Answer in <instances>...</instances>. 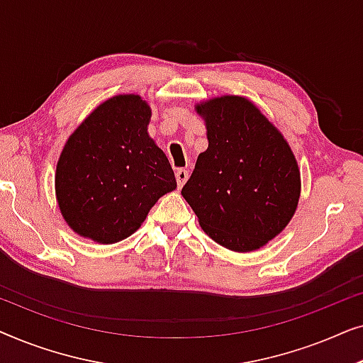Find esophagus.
<instances>
[{
  "label": "esophagus",
  "instance_id": "esophagus-1",
  "mask_svg": "<svg viewBox=\"0 0 363 363\" xmlns=\"http://www.w3.org/2000/svg\"><path fill=\"white\" fill-rule=\"evenodd\" d=\"M175 178H177V183L178 186H183L188 180V170H185V168H178L177 173H175Z\"/></svg>",
  "mask_w": 363,
  "mask_h": 363
}]
</instances>
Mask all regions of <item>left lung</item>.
Instances as JSON below:
<instances>
[{
	"label": "left lung",
	"mask_w": 363,
	"mask_h": 363,
	"mask_svg": "<svg viewBox=\"0 0 363 363\" xmlns=\"http://www.w3.org/2000/svg\"><path fill=\"white\" fill-rule=\"evenodd\" d=\"M208 148L182 195L201 230L230 251L251 252L289 225L299 205L301 172L289 142L250 99L196 104Z\"/></svg>",
	"instance_id": "1"
}]
</instances>
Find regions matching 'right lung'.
<instances>
[{"mask_svg":"<svg viewBox=\"0 0 363 363\" xmlns=\"http://www.w3.org/2000/svg\"><path fill=\"white\" fill-rule=\"evenodd\" d=\"M152 108L137 94L97 106L71 133L56 167L66 225L99 245L133 235L152 206L177 188L170 162L148 135Z\"/></svg>","mask_w":363,"mask_h":363,"instance_id":"obj_1","label":"right lung"}]
</instances>
